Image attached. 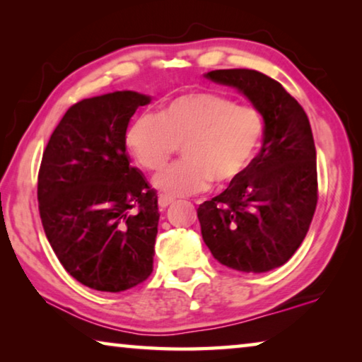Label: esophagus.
<instances>
[{
	"instance_id": "esophagus-1",
	"label": "esophagus",
	"mask_w": 362,
	"mask_h": 362,
	"mask_svg": "<svg viewBox=\"0 0 362 362\" xmlns=\"http://www.w3.org/2000/svg\"><path fill=\"white\" fill-rule=\"evenodd\" d=\"M173 203V198H169V196H159L158 198V204H159V207H161V209H166V207Z\"/></svg>"
}]
</instances>
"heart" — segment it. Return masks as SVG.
Instances as JSON below:
<instances>
[{
    "label": "heart",
    "instance_id": "heart-1",
    "mask_svg": "<svg viewBox=\"0 0 362 362\" xmlns=\"http://www.w3.org/2000/svg\"><path fill=\"white\" fill-rule=\"evenodd\" d=\"M260 140L257 110L207 90L177 95L158 116L140 113L126 129L127 150L146 170L161 169L182 144L185 159L153 180L168 196L199 193L211 180L217 185L235 180L254 159Z\"/></svg>",
    "mask_w": 362,
    "mask_h": 362
}]
</instances>
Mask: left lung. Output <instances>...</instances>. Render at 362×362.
<instances>
[{
  "instance_id": "left-lung-1",
  "label": "left lung",
  "mask_w": 362,
  "mask_h": 362,
  "mask_svg": "<svg viewBox=\"0 0 362 362\" xmlns=\"http://www.w3.org/2000/svg\"><path fill=\"white\" fill-rule=\"evenodd\" d=\"M263 118V142L228 188L198 207L201 235L222 265L265 273L291 259L308 233L317 203L316 148L308 116L278 81L255 70H214Z\"/></svg>"
}]
</instances>
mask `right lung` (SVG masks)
I'll list each match as a JSON object with an SVG mask.
<instances>
[{
    "label": "right lung",
    "instance_id": "obj_1",
    "mask_svg": "<svg viewBox=\"0 0 362 362\" xmlns=\"http://www.w3.org/2000/svg\"><path fill=\"white\" fill-rule=\"evenodd\" d=\"M150 95L115 90L66 110L49 139L38 175L40 216L64 268L100 292L150 276L158 196L131 166L126 129Z\"/></svg>",
    "mask_w": 362,
    "mask_h": 362
}]
</instances>
